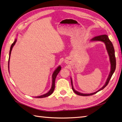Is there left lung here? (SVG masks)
<instances>
[{"label": "left lung", "mask_w": 122, "mask_h": 122, "mask_svg": "<svg viewBox=\"0 0 122 122\" xmlns=\"http://www.w3.org/2000/svg\"><path fill=\"white\" fill-rule=\"evenodd\" d=\"M91 41H102L105 43V45H106V49H107V52L108 53L109 56L110 61V64H111V70H110L109 75L108 76L107 79V80H106V82L104 86H103L101 88H100L99 90H98V91L96 92H95V93H91V94H82V93H79V92H77V91H76L73 88V83H72V80L71 78L72 88L73 91L77 95H79V96H88L93 95L95 94H96L99 91H101V90H103L104 88H105L108 84L109 80H110V78H111L112 75H113L114 71H115L116 67V57H115V54H114V49L112 44V42L110 41V40L109 39L108 36L106 35H103L96 36H95L94 38L92 39L91 40Z\"/></svg>", "instance_id": "obj_1"}]
</instances>
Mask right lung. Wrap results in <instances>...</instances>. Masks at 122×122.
<instances>
[{
  "label": "right lung",
  "instance_id": "obj_1",
  "mask_svg": "<svg viewBox=\"0 0 122 122\" xmlns=\"http://www.w3.org/2000/svg\"><path fill=\"white\" fill-rule=\"evenodd\" d=\"M17 41V40H15V41L14 42V43L12 44V45L10 46V54H9V61H8V68L9 70V61H10V53H11V51H12V48L13 46H14L16 42ZM61 66H59V67L55 70L54 72H53V74H52V86H51V88L50 90L46 94L40 96H38V97H35V98H45V97H47L48 96H49L50 95H51L52 94V93L53 92L54 88H55V78H56L57 75L58 74V73L60 72V71H61Z\"/></svg>",
  "mask_w": 122,
  "mask_h": 122
}]
</instances>
